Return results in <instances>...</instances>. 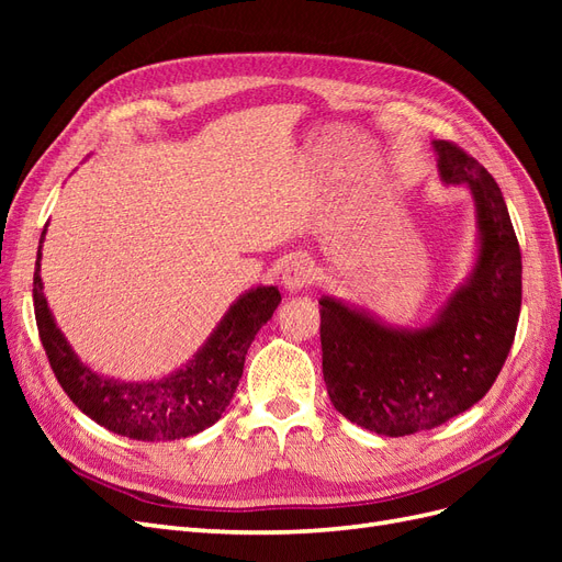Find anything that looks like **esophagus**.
<instances>
[{"label":"esophagus","mask_w":562,"mask_h":562,"mask_svg":"<svg viewBox=\"0 0 562 562\" xmlns=\"http://www.w3.org/2000/svg\"><path fill=\"white\" fill-rule=\"evenodd\" d=\"M310 279H312V265L304 255H293V258L283 265L281 283L288 288V291H300V288L310 283Z\"/></svg>","instance_id":"1"}]
</instances>
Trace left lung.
<instances>
[{"mask_svg": "<svg viewBox=\"0 0 562 562\" xmlns=\"http://www.w3.org/2000/svg\"><path fill=\"white\" fill-rule=\"evenodd\" d=\"M448 184H467L479 211L481 252L467 285L422 330L386 328L321 297L323 380L337 413L382 436L440 427L479 403L514 345L522 265L499 184L469 151L434 140Z\"/></svg>", "mask_w": 562, "mask_h": 562, "instance_id": "8db88e82", "label": "left lung"}]
</instances>
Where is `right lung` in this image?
Returning <instances> with one entry per match:
<instances>
[{"instance_id": "obj_1", "label": "right lung", "mask_w": 562, "mask_h": 562, "mask_svg": "<svg viewBox=\"0 0 562 562\" xmlns=\"http://www.w3.org/2000/svg\"><path fill=\"white\" fill-rule=\"evenodd\" d=\"M40 260L42 250H37L32 300L40 339L56 380L79 411L100 427L149 443L194 436L223 417L244 375L250 342L281 302L274 285L248 291L232 304L209 342L184 368L159 382L126 384L100 378L77 359L48 312Z\"/></svg>"}]
</instances>
